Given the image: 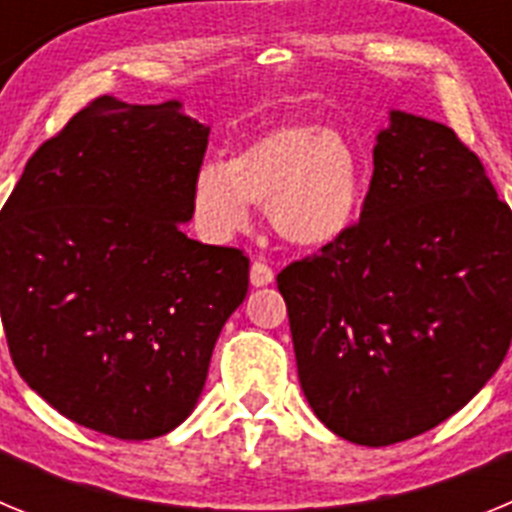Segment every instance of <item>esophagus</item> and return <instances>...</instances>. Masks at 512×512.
I'll return each mask as SVG.
<instances>
[{
    "label": "esophagus",
    "instance_id": "1",
    "mask_svg": "<svg viewBox=\"0 0 512 512\" xmlns=\"http://www.w3.org/2000/svg\"><path fill=\"white\" fill-rule=\"evenodd\" d=\"M274 282V271L264 261H253L251 264V284L253 287H266V284Z\"/></svg>",
    "mask_w": 512,
    "mask_h": 512
}]
</instances>
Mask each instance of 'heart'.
<instances>
[{"label":"heart","mask_w":512,"mask_h":512,"mask_svg":"<svg viewBox=\"0 0 512 512\" xmlns=\"http://www.w3.org/2000/svg\"><path fill=\"white\" fill-rule=\"evenodd\" d=\"M364 171L354 143L318 122L266 130L233 158H210L194 174L197 220L212 238L251 225L253 205L269 207L287 243L320 248L338 241L361 210Z\"/></svg>","instance_id":"1"}]
</instances>
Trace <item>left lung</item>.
<instances>
[{
  "mask_svg": "<svg viewBox=\"0 0 512 512\" xmlns=\"http://www.w3.org/2000/svg\"><path fill=\"white\" fill-rule=\"evenodd\" d=\"M302 392L390 446L461 410L512 338V212L451 128L392 110L359 223L277 277Z\"/></svg>",
  "mask_w": 512,
  "mask_h": 512,
  "instance_id": "8db88e82",
  "label": "left lung"
}]
</instances>
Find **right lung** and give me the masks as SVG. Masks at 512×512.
Wrapping results in <instances>:
<instances>
[{"mask_svg": "<svg viewBox=\"0 0 512 512\" xmlns=\"http://www.w3.org/2000/svg\"><path fill=\"white\" fill-rule=\"evenodd\" d=\"M210 128L182 102L97 97L30 156L0 212V315L20 377L122 441L184 423L248 259L182 233Z\"/></svg>", "mask_w": 512, "mask_h": 512, "instance_id": "add662e5", "label": "right lung"}]
</instances>
